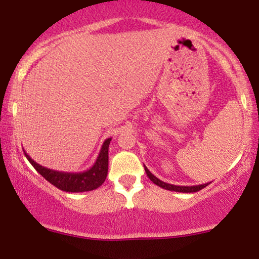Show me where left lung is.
<instances>
[{"label": "left lung", "mask_w": 259, "mask_h": 259, "mask_svg": "<svg viewBox=\"0 0 259 259\" xmlns=\"http://www.w3.org/2000/svg\"><path fill=\"white\" fill-rule=\"evenodd\" d=\"M145 171H146L147 177L150 178V180L152 181L153 184H156L157 186L162 187V189H165V190H169V191H175V192H197L200 191V190L203 189V187H206L208 184H202V185H196V186H178V185H171V184H168V183H164V181L159 180L158 178L154 177V175L151 173L150 170H148L147 167H145Z\"/></svg>", "instance_id": "obj_1"}]
</instances>
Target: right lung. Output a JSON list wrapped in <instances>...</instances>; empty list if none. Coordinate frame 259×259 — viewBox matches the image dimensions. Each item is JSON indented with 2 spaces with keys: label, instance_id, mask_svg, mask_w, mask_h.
<instances>
[{
  "label": "right lung",
  "instance_id": "right-lung-1",
  "mask_svg": "<svg viewBox=\"0 0 259 259\" xmlns=\"http://www.w3.org/2000/svg\"><path fill=\"white\" fill-rule=\"evenodd\" d=\"M112 139H107L103 142L102 147L97 157L96 162L90 169L80 173H68V171H58L42 167L34 159L30 158L28 153L25 157L28 158L31 165L40 173L49 183L58 187L59 190L65 192H85L92 191L105 183L107 173H108V147Z\"/></svg>",
  "mask_w": 259,
  "mask_h": 259
}]
</instances>
